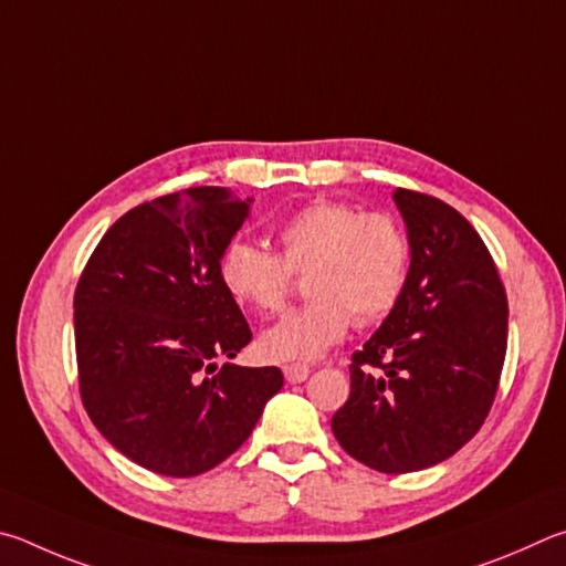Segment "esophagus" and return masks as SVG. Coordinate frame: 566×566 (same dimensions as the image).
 <instances>
[{
	"label": "esophagus",
	"instance_id": "esophagus-1",
	"mask_svg": "<svg viewBox=\"0 0 566 566\" xmlns=\"http://www.w3.org/2000/svg\"><path fill=\"white\" fill-rule=\"evenodd\" d=\"M283 375H285V380H289V382H303V380H308L311 368H308V365H303V363H293V365H285Z\"/></svg>",
	"mask_w": 566,
	"mask_h": 566
}]
</instances>
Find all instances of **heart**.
Returning <instances> with one entry per match:
<instances>
[{
    "label": "heart",
    "instance_id": "obj_1",
    "mask_svg": "<svg viewBox=\"0 0 566 566\" xmlns=\"http://www.w3.org/2000/svg\"><path fill=\"white\" fill-rule=\"evenodd\" d=\"M410 238L388 211L315 201L275 228V253L231 241L218 261V281L253 313H277L293 275L305 273L308 303L261 333L258 353L271 363L315 360L353 325L382 321L400 303L410 275Z\"/></svg>",
    "mask_w": 566,
    "mask_h": 566
}]
</instances>
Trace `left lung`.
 Instances as JSON below:
<instances>
[{"mask_svg": "<svg viewBox=\"0 0 566 566\" xmlns=\"http://www.w3.org/2000/svg\"><path fill=\"white\" fill-rule=\"evenodd\" d=\"M410 275L380 331L350 358V398L333 415L340 448L368 468H432L488 420L507 353V293L488 245L440 198L398 188Z\"/></svg>", "mask_w": 566, "mask_h": 566, "instance_id": "8db88e82", "label": "left lung"}]
</instances>
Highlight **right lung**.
Instances as JSON below:
<instances>
[{
    "mask_svg": "<svg viewBox=\"0 0 566 566\" xmlns=\"http://www.w3.org/2000/svg\"><path fill=\"white\" fill-rule=\"evenodd\" d=\"M251 203L221 186L154 198L108 228L78 275L84 410L118 452L166 478L221 464L283 388L277 368L216 365L253 338L218 281Z\"/></svg>",
    "mask_w": 566,
    "mask_h": 566,
    "instance_id": "1",
    "label": "right lung"
}]
</instances>
